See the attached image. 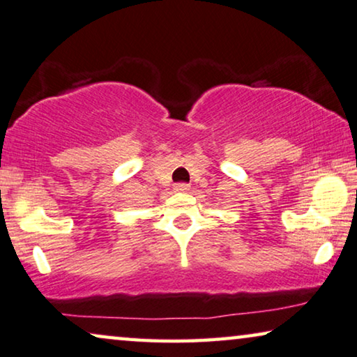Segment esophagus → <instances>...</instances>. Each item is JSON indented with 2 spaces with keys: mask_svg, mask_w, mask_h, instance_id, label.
I'll return each instance as SVG.
<instances>
[{
  "mask_svg": "<svg viewBox=\"0 0 357 357\" xmlns=\"http://www.w3.org/2000/svg\"><path fill=\"white\" fill-rule=\"evenodd\" d=\"M174 190H176V192H188V190H189V184L178 183L176 185H174Z\"/></svg>",
  "mask_w": 357,
  "mask_h": 357,
  "instance_id": "34e87169",
  "label": "esophagus"
}]
</instances>
